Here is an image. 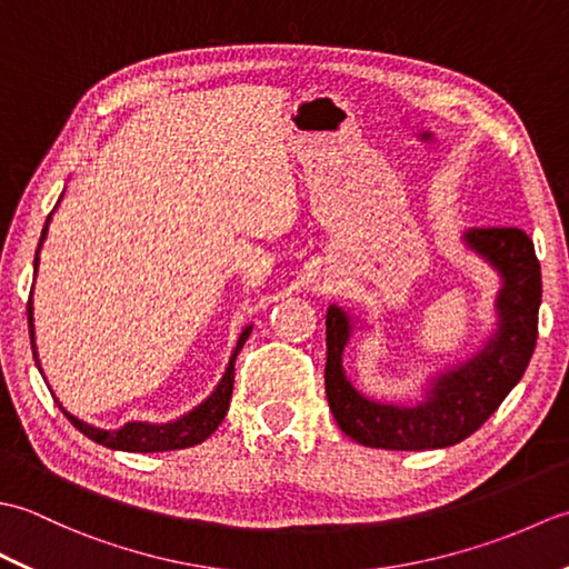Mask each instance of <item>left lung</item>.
Masks as SVG:
<instances>
[{
    "instance_id": "8db88e82",
    "label": "left lung",
    "mask_w": 569,
    "mask_h": 569,
    "mask_svg": "<svg viewBox=\"0 0 569 569\" xmlns=\"http://www.w3.org/2000/svg\"><path fill=\"white\" fill-rule=\"evenodd\" d=\"M462 241L501 278L493 300L497 322L475 355L435 371L422 383L416 403L373 401L355 389L342 361L359 320L342 306L328 308L325 393L337 426L359 445L381 450H435L457 445L485 426L521 381L538 340L542 296L533 241L516 227L467 229ZM359 328H367V322Z\"/></svg>"
}]
</instances>
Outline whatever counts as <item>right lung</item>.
<instances>
[{
    "mask_svg": "<svg viewBox=\"0 0 569 569\" xmlns=\"http://www.w3.org/2000/svg\"><path fill=\"white\" fill-rule=\"evenodd\" d=\"M66 190L60 192V200H63ZM58 200V204H60ZM51 217L53 212L48 214L46 227L41 232V241H39V249H36V259H33V273H39V253L43 241L48 237V224H51ZM29 335H31V349H33V359L36 365L41 369V359H39V347H36V328H33V296L29 298ZM251 335V325H247L244 330H241L239 340L232 349V357H229V365L222 373L220 383L214 386L212 393L204 398L202 403H198L188 413H183L176 420H168V422H143V420H131L124 422L122 428L117 430H104V428H94L90 422H84L80 418H76L72 413L63 408V403L58 401V408L63 410V416L76 426L84 438L94 440L102 447H110V450H122V452H168V450H183V447H192V445H200L202 440H208L210 435L220 428V422L224 420L227 410H229V398H232V386H234V359L239 355V349L244 347L247 337ZM46 379V377H43Z\"/></svg>",
    "mask_w": 569,
    "mask_h": 569,
    "instance_id": "add662e5",
    "label": "right lung"
}]
</instances>
